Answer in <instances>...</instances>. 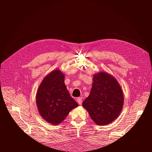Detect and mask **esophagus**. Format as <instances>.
I'll list each match as a JSON object with an SVG mask.
<instances>
[{
    "label": "esophagus",
    "mask_w": 152,
    "mask_h": 152,
    "mask_svg": "<svg viewBox=\"0 0 152 152\" xmlns=\"http://www.w3.org/2000/svg\"><path fill=\"white\" fill-rule=\"evenodd\" d=\"M77 101L78 103H79V104H82V98H81V97L78 98L77 99Z\"/></svg>",
    "instance_id": "1"
}]
</instances>
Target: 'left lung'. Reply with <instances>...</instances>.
<instances>
[{
  "label": "left lung",
  "instance_id": "8db88e82",
  "mask_svg": "<svg viewBox=\"0 0 152 152\" xmlns=\"http://www.w3.org/2000/svg\"><path fill=\"white\" fill-rule=\"evenodd\" d=\"M124 94L117 80L104 72L93 75L89 96L82 103L95 124L106 126L119 116L124 105Z\"/></svg>",
  "mask_w": 152,
  "mask_h": 152
}]
</instances>
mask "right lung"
<instances>
[{
	"label": "right lung",
	"instance_id": "right-lung-1",
	"mask_svg": "<svg viewBox=\"0 0 152 152\" xmlns=\"http://www.w3.org/2000/svg\"><path fill=\"white\" fill-rule=\"evenodd\" d=\"M39 114L53 125L61 124L71 110L79 104L71 97L65 84V74L59 69L45 76L36 94Z\"/></svg>",
	"mask_w": 152,
	"mask_h": 152
}]
</instances>
